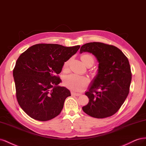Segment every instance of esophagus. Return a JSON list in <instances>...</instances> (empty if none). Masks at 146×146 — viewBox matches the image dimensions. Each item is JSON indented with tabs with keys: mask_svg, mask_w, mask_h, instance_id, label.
<instances>
[{
	"mask_svg": "<svg viewBox=\"0 0 146 146\" xmlns=\"http://www.w3.org/2000/svg\"><path fill=\"white\" fill-rule=\"evenodd\" d=\"M71 94H72V95H73V96H80V95H81L80 93H75V92H72Z\"/></svg>",
	"mask_w": 146,
	"mask_h": 146,
	"instance_id": "esophagus-1",
	"label": "esophagus"
}]
</instances>
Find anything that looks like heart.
<instances>
[{
    "instance_id": "1",
    "label": "heart",
    "mask_w": 146,
    "mask_h": 146,
    "mask_svg": "<svg viewBox=\"0 0 146 146\" xmlns=\"http://www.w3.org/2000/svg\"><path fill=\"white\" fill-rule=\"evenodd\" d=\"M81 59L86 66L93 65L94 63V57L90 54H84L81 56ZM69 60L65 62L64 68L66 69L69 65ZM63 82L65 86L68 89L74 91H82L89 84L88 79L86 77L78 75L76 74H70L64 76Z\"/></svg>"
}]
</instances>
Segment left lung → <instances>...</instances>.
<instances>
[{
  "mask_svg": "<svg viewBox=\"0 0 146 146\" xmlns=\"http://www.w3.org/2000/svg\"><path fill=\"white\" fill-rule=\"evenodd\" d=\"M84 52L92 54L98 66L85 93L89 101L82 110L95 118L110 117L118 111L129 93L131 73L128 60L117 47L100 42L82 45L80 53Z\"/></svg>",
  "mask_w": 146,
  "mask_h": 146,
  "instance_id": "1",
  "label": "left lung"
}]
</instances>
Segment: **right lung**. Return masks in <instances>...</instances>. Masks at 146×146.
Wrapping results in <instances>:
<instances>
[{
    "instance_id": "add662e5",
    "label": "right lung",
    "mask_w": 146,
    "mask_h": 146,
    "mask_svg": "<svg viewBox=\"0 0 146 146\" xmlns=\"http://www.w3.org/2000/svg\"><path fill=\"white\" fill-rule=\"evenodd\" d=\"M80 46L36 44L20 55L13 72L19 106L32 119L47 121L59 115L70 91L57 76Z\"/></svg>"
}]
</instances>
